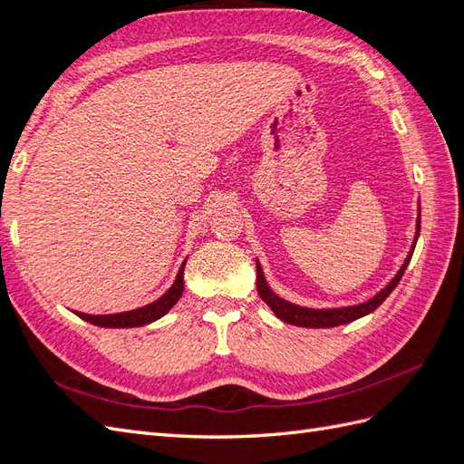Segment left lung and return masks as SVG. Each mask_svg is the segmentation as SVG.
<instances>
[{
	"mask_svg": "<svg viewBox=\"0 0 464 464\" xmlns=\"http://www.w3.org/2000/svg\"><path fill=\"white\" fill-rule=\"evenodd\" d=\"M420 236V205H418V218H416V234H414V242L411 246L409 256H406L404 263L401 265V269L397 271V275L391 278V283L379 290L373 298H370L368 302H362L356 305H346V307H323V310H315V307H304L298 304H292L285 298L276 296V294L271 290V286L266 285V278L263 275V269L259 265V259H256L257 265V292L261 300L271 307L273 314L285 323H290V325H298V327H310V329H327V327H336V325H344V323L356 321L363 315H368L372 312H375L379 305L385 302V298L389 294L395 290V286L399 285V280L402 278L406 266L411 263V257L414 254V247L418 242Z\"/></svg>",
	"mask_w": 464,
	"mask_h": 464,
	"instance_id": "obj_1",
	"label": "left lung"
}]
</instances>
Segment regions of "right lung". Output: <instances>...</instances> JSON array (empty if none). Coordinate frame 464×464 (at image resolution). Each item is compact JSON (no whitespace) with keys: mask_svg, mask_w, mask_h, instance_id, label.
<instances>
[{"mask_svg":"<svg viewBox=\"0 0 464 464\" xmlns=\"http://www.w3.org/2000/svg\"><path fill=\"white\" fill-rule=\"evenodd\" d=\"M186 261L188 259H184V263L179 265V271L176 275L174 285L168 288L159 300H154L143 307H137V310H131V312L106 314V315H91V314H81V312H73V314H77L81 319L92 323V325H96V327H106V329H130V327L149 325V323L164 317L181 298V292H184Z\"/></svg>","mask_w":464,"mask_h":464,"instance_id":"1","label":"right lung"}]
</instances>
